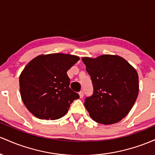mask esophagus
Segmentation results:
<instances>
[{
	"instance_id": "obj_1",
	"label": "esophagus",
	"mask_w": 155,
	"mask_h": 155,
	"mask_svg": "<svg viewBox=\"0 0 155 155\" xmlns=\"http://www.w3.org/2000/svg\"><path fill=\"white\" fill-rule=\"evenodd\" d=\"M79 96H80V98H83V97H84V92L83 91H80L79 92Z\"/></svg>"
}]
</instances>
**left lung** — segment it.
Returning a JSON list of instances; mask_svg holds the SVG:
<instances>
[{"label": "left lung", "instance_id": "obj_1", "mask_svg": "<svg viewBox=\"0 0 155 155\" xmlns=\"http://www.w3.org/2000/svg\"><path fill=\"white\" fill-rule=\"evenodd\" d=\"M91 77L93 94L84 105L97 122L112 124L128 114L138 95V75L125 59L103 55L97 58H82Z\"/></svg>", "mask_w": 155, "mask_h": 155}]
</instances>
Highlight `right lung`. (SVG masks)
<instances>
[{
	"label": "right lung",
	"mask_w": 155,
	"mask_h": 155,
	"mask_svg": "<svg viewBox=\"0 0 155 155\" xmlns=\"http://www.w3.org/2000/svg\"><path fill=\"white\" fill-rule=\"evenodd\" d=\"M79 60L75 55H41L31 61L20 76L24 105L40 119H58L68 111L79 94L69 88L67 72Z\"/></svg>",
	"instance_id": "1"
}]
</instances>
